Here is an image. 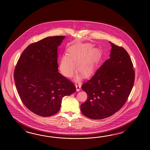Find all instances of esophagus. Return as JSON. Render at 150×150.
I'll return each mask as SVG.
<instances>
[{
  "instance_id": "34e87169",
  "label": "esophagus",
  "mask_w": 150,
  "mask_h": 150,
  "mask_svg": "<svg viewBox=\"0 0 150 150\" xmlns=\"http://www.w3.org/2000/svg\"><path fill=\"white\" fill-rule=\"evenodd\" d=\"M76 91H77V92L79 91L81 89V86H80V85H77V84H76Z\"/></svg>"
}]
</instances>
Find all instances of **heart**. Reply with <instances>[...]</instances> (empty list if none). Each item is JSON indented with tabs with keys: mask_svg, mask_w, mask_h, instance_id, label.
Wrapping results in <instances>:
<instances>
[{
	"mask_svg": "<svg viewBox=\"0 0 150 150\" xmlns=\"http://www.w3.org/2000/svg\"><path fill=\"white\" fill-rule=\"evenodd\" d=\"M89 43H79L67 49V54L61 57L59 61V69L63 74L67 77H71L76 70L77 64L78 71L84 76H88L92 73L99 56V51L93 48ZM80 76L75 78L79 80Z\"/></svg>",
	"mask_w": 150,
	"mask_h": 150,
	"instance_id": "heart-1",
	"label": "heart"
}]
</instances>
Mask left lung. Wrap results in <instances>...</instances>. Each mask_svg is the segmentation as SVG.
Returning a JSON list of instances; mask_svg holds the SVG:
<instances>
[{
  "instance_id": "obj_1",
  "label": "left lung",
  "mask_w": 150,
  "mask_h": 150,
  "mask_svg": "<svg viewBox=\"0 0 150 150\" xmlns=\"http://www.w3.org/2000/svg\"><path fill=\"white\" fill-rule=\"evenodd\" d=\"M109 43L112 46L110 58L81 86L88 96L81 105V112L93 120L107 118L118 112L134 86L135 74L127 51Z\"/></svg>"
}]
</instances>
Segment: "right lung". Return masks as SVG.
<instances>
[{
	"label": "right lung",
	"instance_id": "1",
	"mask_svg": "<svg viewBox=\"0 0 150 150\" xmlns=\"http://www.w3.org/2000/svg\"><path fill=\"white\" fill-rule=\"evenodd\" d=\"M65 38L50 36L29 45L21 54L14 72L22 102L40 116L56 114L63 98L76 91L74 83L58 72L57 48Z\"/></svg>",
	"mask_w": 150,
	"mask_h": 150
}]
</instances>
